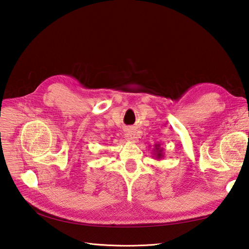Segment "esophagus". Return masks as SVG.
<instances>
[{
  "label": "esophagus",
  "mask_w": 249,
  "mask_h": 249,
  "mask_svg": "<svg viewBox=\"0 0 249 249\" xmlns=\"http://www.w3.org/2000/svg\"><path fill=\"white\" fill-rule=\"evenodd\" d=\"M125 137H126V140L132 141V142H136V141H137V135H136V133H135V131L132 130V129H128V130H126V132H125Z\"/></svg>",
  "instance_id": "obj_1"
}]
</instances>
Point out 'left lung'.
Instances as JSON below:
<instances>
[{
	"label": "left lung",
	"instance_id": "8db88e82",
	"mask_svg": "<svg viewBox=\"0 0 249 249\" xmlns=\"http://www.w3.org/2000/svg\"><path fill=\"white\" fill-rule=\"evenodd\" d=\"M152 152H153V156L156 157L154 159H157V160H160L164 157L163 156V148H161V145H160V143H156V145H154V147L152 149Z\"/></svg>",
	"mask_w": 249,
	"mask_h": 249
}]
</instances>
